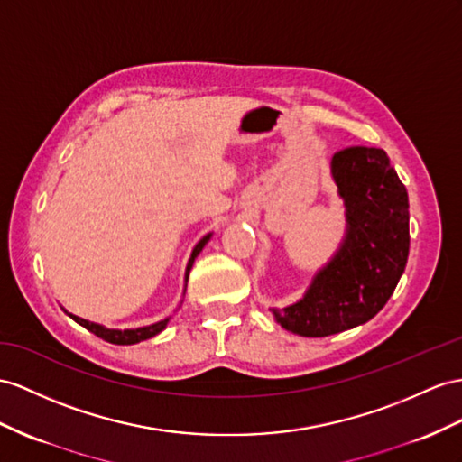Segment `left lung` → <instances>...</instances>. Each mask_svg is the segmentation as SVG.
Listing matches in <instances>:
<instances>
[{
    "mask_svg": "<svg viewBox=\"0 0 462 462\" xmlns=\"http://www.w3.org/2000/svg\"><path fill=\"white\" fill-rule=\"evenodd\" d=\"M332 173L347 208L346 240L302 300L271 310L282 328L304 337L369 322L394 292L410 252L408 191L386 152L344 148L334 153Z\"/></svg>",
    "mask_w": 462,
    "mask_h": 462,
    "instance_id": "8db88e82",
    "label": "left lung"
}]
</instances>
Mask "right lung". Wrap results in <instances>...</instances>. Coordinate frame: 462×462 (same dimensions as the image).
I'll use <instances>...</instances> for the list:
<instances>
[{"label":"right lung","mask_w":462,"mask_h":462,"mask_svg":"<svg viewBox=\"0 0 462 462\" xmlns=\"http://www.w3.org/2000/svg\"><path fill=\"white\" fill-rule=\"evenodd\" d=\"M208 238H210V234L205 236V238L195 245V250H193V254H191V259H189V263H187L185 279H189V271H191V267H193L195 257L199 255L200 250H203ZM69 316H72L78 324H81L86 329H89L91 334H96L97 337H101V339H105V341H109V344H116V346H130V344H138V341H142V339H150V337H153L156 334H160L162 329L165 328V324L170 322V320H162V322H158V324L144 326V328H136V329H107V328H103V326H99V324L88 322V320H84V318H78V316H74V314H69Z\"/></svg>","instance_id":"1"}]
</instances>
